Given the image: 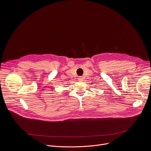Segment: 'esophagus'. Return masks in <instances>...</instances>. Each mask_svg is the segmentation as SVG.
Returning <instances> with one entry per match:
<instances>
[{"instance_id":"34e87169","label":"esophagus","mask_w":151,"mask_h":151,"mask_svg":"<svg viewBox=\"0 0 151 151\" xmlns=\"http://www.w3.org/2000/svg\"><path fill=\"white\" fill-rule=\"evenodd\" d=\"M78 80H79V81H83V79L82 77H78Z\"/></svg>"}]
</instances>
